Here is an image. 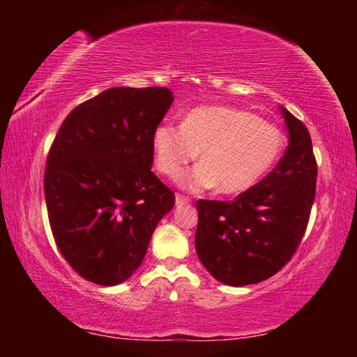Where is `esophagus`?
I'll return each instance as SVG.
<instances>
[{
    "label": "esophagus",
    "mask_w": 357,
    "mask_h": 357,
    "mask_svg": "<svg viewBox=\"0 0 357 357\" xmlns=\"http://www.w3.org/2000/svg\"><path fill=\"white\" fill-rule=\"evenodd\" d=\"M190 203V198L183 195V193H176V204H187Z\"/></svg>",
    "instance_id": "esophagus-1"
}]
</instances>
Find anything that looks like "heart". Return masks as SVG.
Here are the masks:
<instances>
[{"label": "heart", "mask_w": 357, "mask_h": 357, "mask_svg": "<svg viewBox=\"0 0 357 357\" xmlns=\"http://www.w3.org/2000/svg\"><path fill=\"white\" fill-rule=\"evenodd\" d=\"M285 137L257 114L228 105L197 107L181 126L164 123L153 137L157 172L173 178L200 153L202 164L178 178L183 189L238 195L255 185L279 159Z\"/></svg>", "instance_id": "heart-1"}]
</instances>
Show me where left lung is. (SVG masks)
I'll return each mask as SVG.
<instances>
[{"instance_id": "obj_1", "label": "left lung", "mask_w": 357, "mask_h": 357, "mask_svg": "<svg viewBox=\"0 0 357 357\" xmlns=\"http://www.w3.org/2000/svg\"><path fill=\"white\" fill-rule=\"evenodd\" d=\"M280 112L289 143L274 170L233 202H197V255L225 285H252L279 273L309 223L318 174L312 138L302 121L285 107Z\"/></svg>"}]
</instances>
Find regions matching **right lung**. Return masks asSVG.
Instances as JSON below:
<instances>
[{
	"instance_id": "1",
	"label": "right lung",
	"mask_w": 357,
	"mask_h": 357,
	"mask_svg": "<svg viewBox=\"0 0 357 357\" xmlns=\"http://www.w3.org/2000/svg\"><path fill=\"white\" fill-rule=\"evenodd\" d=\"M173 100L164 86L110 88L63 121L44 193L58 249L83 279L128 280L174 206V193L151 172L154 132Z\"/></svg>"
}]
</instances>
